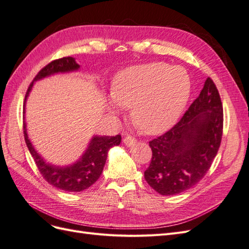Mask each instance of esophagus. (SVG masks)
<instances>
[{"label":"esophagus","mask_w":249,"mask_h":249,"mask_svg":"<svg viewBox=\"0 0 249 249\" xmlns=\"http://www.w3.org/2000/svg\"><path fill=\"white\" fill-rule=\"evenodd\" d=\"M136 142H137V140L132 136H125L124 138V145H126V146H132Z\"/></svg>","instance_id":"1"}]
</instances>
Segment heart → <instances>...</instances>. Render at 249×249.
<instances>
[{
  "label": "heart",
  "instance_id": "heart-1",
  "mask_svg": "<svg viewBox=\"0 0 249 249\" xmlns=\"http://www.w3.org/2000/svg\"><path fill=\"white\" fill-rule=\"evenodd\" d=\"M190 78L182 66L152 62L119 71L112 83L110 110L132 108L134 124L143 133L157 135L176 124L190 95Z\"/></svg>",
  "mask_w": 249,
  "mask_h": 249
}]
</instances>
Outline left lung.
<instances>
[{
	"label": "left lung",
	"instance_id": "obj_1",
	"mask_svg": "<svg viewBox=\"0 0 249 249\" xmlns=\"http://www.w3.org/2000/svg\"><path fill=\"white\" fill-rule=\"evenodd\" d=\"M223 108L219 92L208 78L184 116L162 136L149 141L152 161L144 171L147 184L161 195H175L205 177L219 149Z\"/></svg>",
	"mask_w": 249,
	"mask_h": 249
}]
</instances>
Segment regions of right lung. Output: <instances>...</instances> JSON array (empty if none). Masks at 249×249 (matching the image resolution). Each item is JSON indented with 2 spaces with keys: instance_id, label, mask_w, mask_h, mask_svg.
Masks as SVG:
<instances>
[{
  "instance_id": "1",
  "label": "right lung",
  "mask_w": 249,
  "mask_h": 249,
  "mask_svg": "<svg viewBox=\"0 0 249 249\" xmlns=\"http://www.w3.org/2000/svg\"><path fill=\"white\" fill-rule=\"evenodd\" d=\"M79 69L80 65L72 57H63L52 61L36 74L33 82L28 88L24 103V136L26 144L33 157L36 166L49 184L67 192H81L93 185L99 179L105 163H106L109 149L113 146L119 145L122 136L120 135H116V136H97L95 135L90 140L85 153L76 163L69 165V166H56V165H52L44 161L30 141L25 122V107L34 82L50 77L52 74L71 72L78 71Z\"/></svg>"
}]
</instances>
